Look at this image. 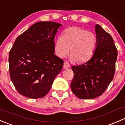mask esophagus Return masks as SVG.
<instances>
[{"label": "esophagus", "mask_w": 125, "mask_h": 125, "mask_svg": "<svg viewBox=\"0 0 125 125\" xmlns=\"http://www.w3.org/2000/svg\"><path fill=\"white\" fill-rule=\"evenodd\" d=\"M70 64L66 62H64V63H63V69L70 68Z\"/></svg>", "instance_id": "esophagus-1"}]
</instances>
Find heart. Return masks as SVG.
Segmentation results:
<instances>
[{
	"label": "heart",
	"mask_w": 125,
	"mask_h": 125,
	"mask_svg": "<svg viewBox=\"0 0 125 125\" xmlns=\"http://www.w3.org/2000/svg\"><path fill=\"white\" fill-rule=\"evenodd\" d=\"M97 46V37L93 32L79 26H72L64 30L62 37L55 40V53L64 57L70 48V59L78 63L88 62L93 57Z\"/></svg>",
	"instance_id": "b5f03b06"
}]
</instances>
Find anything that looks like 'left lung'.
Masks as SVG:
<instances>
[{
  "label": "left lung",
  "mask_w": 125,
  "mask_h": 125,
  "mask_svg": "<svg viewBox=\"0 0 125 125\" xmlns=\"http://www.w3.org/2000/svg\"><path fill=\"white\" fill-rule=\"evenodd\" d=\"M97 46L91 59L82 65L73 66V93L79 99H93L100 96L113 80L117 50L114 40L101 26H95Z\"/></svg>",
  "instance_id": "8db88e82"
}]
</instances>
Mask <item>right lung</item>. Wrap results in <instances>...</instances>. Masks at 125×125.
<instances>
[{
	"label": "right lung",
	"mask_w": 125,
	"mask_h": 125,
	"mask_svg": "<svg viewBox=\"0 0 125 125\" xmlns=\"http://www.w3.org/2000/svg\"><path fill=\"white\" fill-rule=\"evenodd\" d=\"M61 25L37 22L15 40L9 54L10 75L21 95L38 99L50 91L63 65L54 54V37Z\"/></svg>",
	"instance_id": "1"
}]
</instances>
